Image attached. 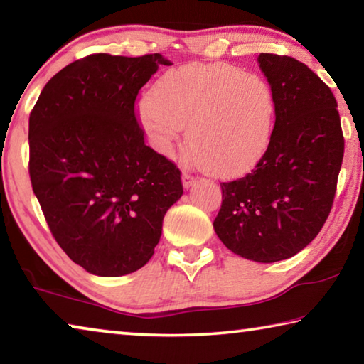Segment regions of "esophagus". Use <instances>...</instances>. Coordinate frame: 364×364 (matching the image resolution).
<instances>
[{"label":"esophagus","instance_id":"34e87169","mask_svg":"<svg viewBox=\"0 0 364 364\" xmlns=\"http://www.w3.org/2000/svg\"><path fill=\"white\" fill-rule=\"evenodd\" d=\"M181 180H183V186L184 188H191L193 186V184H196V181H197V178H194V176H191L189 173H183V176H181Z\"/></svg>","mask_w":364,"mask_h":364}]
</instances>
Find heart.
Returning a JSON list of instances; mask_svg holds the SVG:
<instances>
[{"label":"heart","mask_w":364,"mask_h":364,"mask_svg":"<svg viewBox=\"0 0 364 364\" xmlns=\"http://www.w3.org/2000/svg\"><path fill=\"white\" fill-rule=\"evenodd\" d=\"M276 101L258 73L226 63H194L160 77L141 107L154 147L171 156L186 128L188 159L215 176L242 173L268 147Z\"/></svg>","instance_id":"1"}]
</instances>
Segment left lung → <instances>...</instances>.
<instances>
[{"label": "left lung", "instance_id": "obj_1", "mask_svg": "<svg viewBox=\"0 0 364 364\" xmlns=\"http://www.w3.org/2000/svg\"><path fill=\"white\" fill-rule=\"evenodd\" d=\"M258 64L274 93V128L255 168L220 184L223 200L213 228L234 254L273 263L299 254L328 220L343 134L336 97L315 72L269 53Z\"/></svg>", "mask_w": 364, "mask_h": 364}]
</instances>
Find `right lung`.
Masks as SVG:
<instances>
[{
	"label": "right lung",
	"instance_id": "right-lung-1",
	"mask_svg": "<svg viewBox=\"0 0 364 364\" xmlns=\"http://www.w3.org/2000/svg\"><path fill=\"white\" fill-rule=\"evenodd\" d=\"M162 54H90L45 85L28 120V173L46 223L72 262L117 278L151 260L183 194L181 171L144 144L134 114Z\"/></svg>",
	"mask_w": 364,
	"mask_h": 364
}]
</instances>
